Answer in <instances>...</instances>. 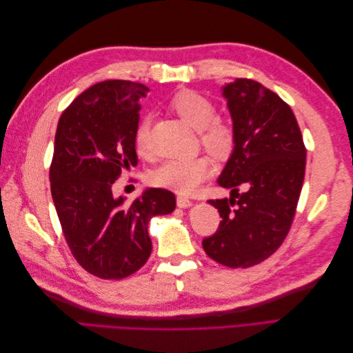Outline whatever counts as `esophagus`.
<instances>
[{"mask_svg": "<svg viewBox=\"0 0 353 353\" xmlns=\"http://www.w3.org/2000/svg\"><path fill=\"white\" fill-rule=\"evenodd\" d=\"M191 205H193V201H191L190 199L183 197V196H178V197H176V206H178V208L187 209V208H190Z\"/></svg>", "mask_w": 353, "mask_h": 353, "instance_id": "1", "label": "esophagus"}]
</instances>
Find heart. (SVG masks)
Instances as JSON below:
<instances>
[{"label":"heart","mask_w":353,"mask_h":353,"mask_svg":"<svg viewBox=\"0 0 353 353\" xmlns=\"http://www.w3.org/2000/svg\"><path fill=\"white\" fill-rule=\"evenodd\" d=\"M172 109L183 121L199 131L203 148L218 159L228 157L236 145V131L230 122L219 119L215 103L206 95L193 90H183L169 100ZM150 126L148 116L141 117L135 126L134 143L140 154L150 150ZM212 174V166L206 157L168 160L153 174V183L159 187L190 194Z\"/></svg>","instance_id":"1"}]
</instances>
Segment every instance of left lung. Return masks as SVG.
I'll return each instance as SVG.
<instances>
[{"mask_svg": "<svg viewBox=\"0 0 353 353\" xmlns=\"http://www.w3.org/2000/svg\"><path fill=\"white\" fill-rule=\"evenodd\" d=\"M222 94L236 145L218 184L231 188V197L209 200L222 221L201 244L218 263L249 268L268 259L290 231L303 185L306 148L290 105L262 83L240 78L227 83Z\"/></svg>", "mask_w": 353, "mask_h": 353, "instance_id": "left-lung-1", "label": "left lung"}]
</instances>
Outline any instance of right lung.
Listing matches in <instances>:
<instances>
[{"label": "right lung", "mask_w": 353, "mask_h": 353, "mask_svg": "<svg viewBox=\"0 0 353 353\" xmlns=\"http://www.w3.org/2000/svg\"><path fill=\"white\" fill-rule=\"evenodd\" d=\"M145 85H92L61 113L50 166L51 196L73 258L103 280H122L150 258L148 222L175 209L169 190L148 188L131 205L113 197L123 169L135 166L134 132Z\"/></svg>", "instance_id": "1"}]
</instances>
